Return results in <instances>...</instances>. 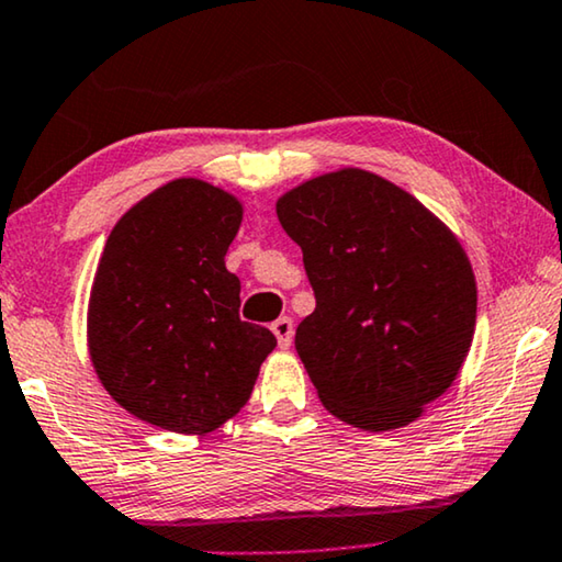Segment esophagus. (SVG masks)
I'll list each match as a JSON object with an SVG mask.
<instances>
[{"label": "esophagus", "mask_w": 562, "mask_h": 562, "mask_svg": "<svg viewBox=\"0 0 562 562\" xmlns=\"http://www.w3.org/2000/svg\"><path fill=\"white\" fill-rule=\"evenodd\" d=\"M276 339H279V347L281 349H289L291 347V339H294V322L289 319V316H281V319H276L271 324Z\"/></svg>", "instance_id": "1"}]
</instances>
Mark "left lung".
I'll list each match as a JSON object with an SVG mask.
<instances>
[{
    "instance_id": "obj_1",
    "label": "left lung",
    "mask_w": 562,
    "mask_h": 562,
    "mask_svg": "<svg viewBox=\"0 0 562 562\" xmlns=\"http://www.w3.org/2000/svg\"><path fill=\"white\" fill-rule=\"evenodd\" d=\"M316 308L296 352L319 401L355 428H403L453 385L476 327L467 250L411 192L345 167L281 194Z\"/></svg>"
}]
</instances>
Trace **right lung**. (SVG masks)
Listing matches in <instances>:
<instances>
[{"label": "right lung", "instance_id": "1", "mask_svg": "<svg viewBox=\"0 0 562 562\" xmlns=\"http://www.w3.org/2000/svg\"><path fill=\"white\" fill-rule=\"evenodd\" d=\"M243 205L180 177L128 210L105 240L88 299V352L121 408L172 434L231 420L273 352L240 319V281L225 268Z\"/></svg>", "mask_w": 562, "mask_h": 562}]
</instances>
